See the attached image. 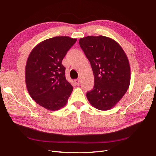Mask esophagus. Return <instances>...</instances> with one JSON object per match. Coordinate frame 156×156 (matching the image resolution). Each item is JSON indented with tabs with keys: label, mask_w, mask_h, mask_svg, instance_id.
<instances>
[{
	"label": "esophagus",
	"mask_w": 156,
	"mask_h": 156,
	"mask_svg": "<svg viewBox=\"0 0 156 156\" xmlns=\"http://www.w3.org/2000/svg\"><path fill=\"white\" fill-rule=\"evenodd\" d=\"M74 82H75V84H76V85H79L80 83H81V81H80L79 79H75V81H74Z\"/></svg>",
	"instance_id": "1"
}]
</instances>
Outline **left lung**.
<instances>
[{"label":"left lung","instance_id":"1","mask_svg":"<svg viewBox=\"0 0 156 156\" xmlns=\"http://www.w3.org/2000/svg\"><path fill=\"white\" fill-rule=\"evenodd\" d=\"M79 45L91 64L94 85L87 97L97 109L114 107L126 93L130 84L129 60L117 41L111 37L88 36Z\"/></svg>","mask_w":156,"mask_h":156}]
</instances>
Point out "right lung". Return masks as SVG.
Instances as JSON below:
<instances>
[{
  "instance_id": "right-lung-1",
  "label": "right lung",
  "mask_w": 156,
  "mask_h": 156,
  "mask_svg": "<svg viewBox=\"0 0 156 156\" xmlns=\"http://www.w3.org/2000/svg\"><path fill=\"white\" fill-rule=\"evenodd\" d=\"M76 38L56 36L36 45L28 57L25 83L30 97L37 104L55 111L64 107L73 91L65 76L62 61Z\"/></svg>"
}]
</instances>
